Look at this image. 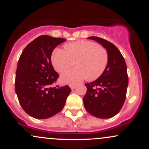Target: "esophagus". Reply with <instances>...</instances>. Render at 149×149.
I'll return each instance as SVG.
<instances>
[{"label":"esophagus","mask_w":149,"mask_h":149,"mask_svg":"<svg viewBox=\"0 0 149 149\" xmlns=\"http://www.w3.org/2000/svg\"><path fill=\"white\" fill-rule=\"evenodd\" d=\"M69 86H70V88H71V89H74V88H76V84H70L69 85Z\"/></svg>","instance_id":"esophagus-1"}]
</instances>
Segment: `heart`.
I'll return each instance as SVG.
<instances>
[{
	"mask_svg": "<svg viewBox=\"0 0 149 149\" xmlns=\"http://www.w3.org/2000/svg\"><path fill=\"white\" fill-rule=\"evenodd\" d=\"M64 49H56L51 60L54 70L64 72L75 64L76 67L61 76L64 83H76L85 78L95 80L103 74L109 61L107 49L95 42L81 40L64 45Z\"/></svg>",
	"mask_w": 149,
	"mask_h": 149,
	"instance_id": "obj_1",
	"label": "heart"
}]
</instances>
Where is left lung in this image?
<instances>
[{
  "mask_svg": "<svg viewBox=\"0 0 149 149\" xmlns=\"http://www.w3.org/2000/svg\"><path fill=\"white\" fill-rule=\"evenodd\" d=\"M88 38L96 40L107 49L109 61L100 78L85 84L87 92L83 104L91 115L109 118L120 111L125 100L128 85L127 66L122 54L111 42L100 37Z\"/></svg>",
  "mask_w": 149,
  "mask_h": 149,
  "instance_id": "8db88e82",
  "label": "left lung"
}]
</instances>
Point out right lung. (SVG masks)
Instances as JSON below:
<instances>
[{
	"label": "right lung",
	"instance_id": "add662e5",
	"mask_svg": "<svg viewBox=\"0 0 149 149\" xmlns=\"http://www.w3.org/2000/svg\"><path fill=\"white\" fill-rule=\"evenodd\" d=\"M65 41L62 38L40 36L26 45L19 59L15 92L24 111L35 118H48L61 111L71 91L67 85L52 87L59 74L53 68L51 56Z\"/></svg>",
	"mask_w": 149,
	"mask_h": 149
}]
</instances>
